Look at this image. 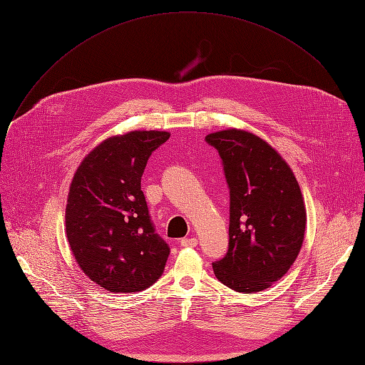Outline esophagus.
I'll use <instances>...</instances> for the list:
<instances>
[{
    "label": "esophagus",
    "mask_w": 365,
    "mask_h": 365,
    "mask_svg": "<svg viewBox=\"0 0 365 365\" xmlns=\"http://www.w3.org/2000/svg\"><path fill=\"white\" fill-rule=\"evenodd\" d=\"M182 247H197L198 245V240L195 237H189V238H183L180 241Z\"/></svg>",
    "instance_id": "esophagus-1"
}]
</instances>
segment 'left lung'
Returning a JSON list of instances; mask_svg holds the SVG:
<instances>
[{
    "label": "left lung",
    "mask_w": 365,
    "mask_h": 365,
    "mask_svg": "<svg viewBox=\"0 0 365 365\" xmlns=\"http://www.w3.org/2000/svg\"><path fill=\"white\" fill-rule=\"evenodd\" d=\"M205 140L219 150L231 195L229 248L213 263L216 278L238 293L281 279L299 256L306 208L290 165L256 134L227 128Z\"/></svg>",
    "instance_id": "left-lung-1"
}]
</instances>
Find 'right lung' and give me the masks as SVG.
Returning <instances> with one entry per match:
<instances>
[{
    "mask_svg": "<svg viewBox=\"0 0 365 365\" xmlns=\"http://www.w3.org/2000/svg\"><path fill=\"white\" fill-rule=\"evenodd\" d=\"M170 133L134 130L96 146L76 168L66 237L83 272L109 293H138L164 272L170 247L155 232L140 180Z\"/></svg>",
    "mask_w": 365,
    "mask_h": 365,
    "instance_id": "right-lung-1",
    "label": "right lung"
}]
</instances>
